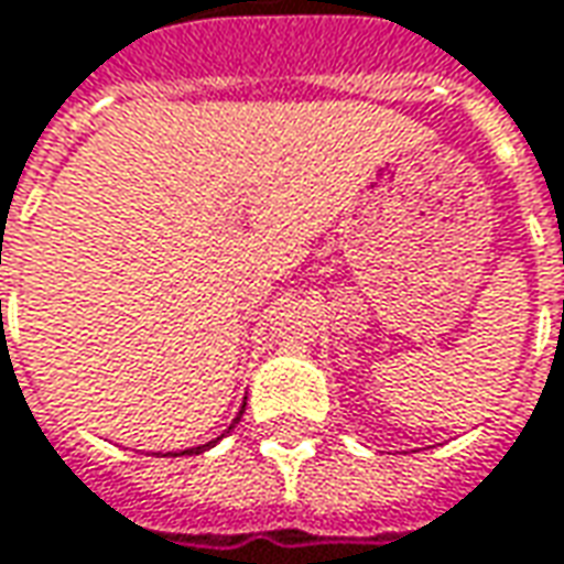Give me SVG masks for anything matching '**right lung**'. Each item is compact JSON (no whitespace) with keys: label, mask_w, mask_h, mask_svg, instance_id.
<instances>
[{"label":"right lung","mask_w":564,"mask_h":564,"mask_svg":"<svg viewBox=\"0 0 564 564\" xmlns=\"http://www.w3.org/2000/svg\"><path fill=\"white\" fill-rule=\"evenodd\" d=\"M241 413H245V403H241V410H238L236 422H232V425H229V429H226V432H223V434H229V432H232V429H236V425H238V419H241ZM223 434H220V437H223ZM220 437H217V441H220ZM217 441H207V444H202V447H188V449H183V453H167V456H192V453H204V449H210V447H214V444H217Z\"/></svg>","instance_id":"obj_1"}]
</instances>
